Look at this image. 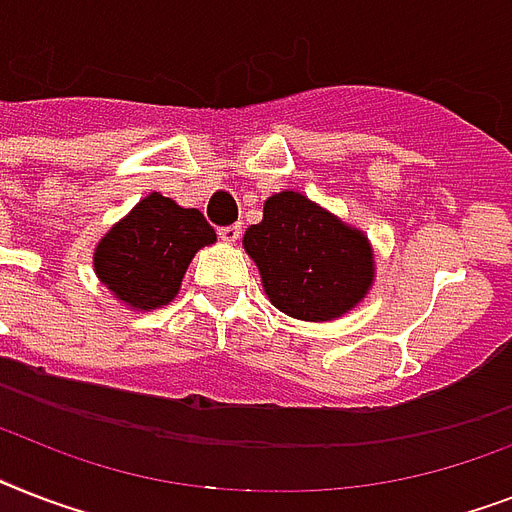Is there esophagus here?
<instances>
[{"instance_id":"34e87169","label":"esophagus","mask_w":512,"mask_h":512,"mask_svg":"<svg viewBox=\"0 0 512 512\" xmlns=\"http://www.w3.org/2000/svg\"><path fill=\"white\" fill-rule=\"evenodd\" d=\"M217 236L225 241V244H233V241L241 239V223H233V225H223L220 231H217Z\"/></svg>"}]
</instances>
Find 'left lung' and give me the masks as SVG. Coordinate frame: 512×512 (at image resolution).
Masks as SVG:
<instances>
[{
	"label": "left lung",
	"instance_id": "left-lung-1",
	"mask_svg": "<svg viewBox=\"0 0 512 512\" xmlns=\"http://www.w3.org/2000/svg\"><path fill=\"white\" fill-rule=\"evenodd\" d=\"M244 249L260 268L271 303L303 321L348 313L374 276L364 233L295 191L265 201L263 223L249 225Z\"/></svg>",
	"mask_w": 512,
	"mask_h": 512
}]
</instances>
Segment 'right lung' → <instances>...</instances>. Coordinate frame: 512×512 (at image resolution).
<instances>
[{
  "label": "right lung",
  "mask_w": 512,
  "mask_h": 512,
  "mask_svg": "<svg viewBox=\"0 0 512 512\" xmlns=\"http://www.w3.org/2000/svg\"><path fill=\"white\" fill-rule=\"evenodd\" d=\"M215 239L199 209L151 193L100 239L95 273L132 308H162L177 295L191 257Z\"/></svg>",
  "instance_id": "1"
}]
</instances>
